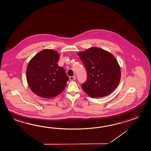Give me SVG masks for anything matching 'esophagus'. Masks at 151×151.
Wrapping results in <instances>:
<instances>
[{
    "label": "esophagus",
    "instance_id": "34e87169",
    "mask_svg": "<svg viewBox=\"0 0 151 151\" xmlns=\"http://www.w3.org/2000/svg\"><path fill=\"white\" fill-rule=\"evenodd\" d=\"M76 79V76H70L69 77V80L71 81H74Z\"/></svg>",
    "mask_w": 151,
    "mask_h": 151
}]
</instances>
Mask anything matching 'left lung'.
<instances>
[{"instance_id": "obj_1", "label": "left lung", "mask_w": 151, "mask_h": 151, "mask_svg": "<svg viewBox=\"0 0 151 151\" xmlns=\"http://www.w3.org/2000/svg\"><path fill=\"white\" fill-rule=\"evenodd\" d=\"M78 55L87 73V79L82 88L89 96L104 97L116 89L120 81V68L112 54L91 47Z\"/></svg>"}]
</instances>
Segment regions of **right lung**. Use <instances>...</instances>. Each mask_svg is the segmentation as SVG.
<instances>
[{
    "label": "right lung",
    "mask_w": 151,
    "mask_h": 151,
    "mask_svg": "<svg viewBox=\"0 0 151 151\" xmlns=\"http://www.w3.org/2000/svg\"><path fill=\"white\" fill-rule=\"evenodd\" d=\"M59 58L57 51L44 49L30 60L27 80L34 93L41 97L52 98L63 91L69 78L64 68L58 65Z\"/></svg>",
    "instance_id": "obj_1"
}]
</instances>
